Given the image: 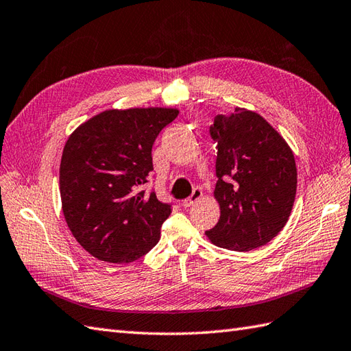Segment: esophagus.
I'll list each match as a JSON object with an SVG mask.
<instances>
[{
    "instance_id": "obj_1",
    "label": "esophagus",
    "mask_w": 351,
    "mask_h": 351,
    "mask_svg": "<svg viewBox=\"0 0 351 351\" xmlns=\"http://www.w3.org/2000/svg\"><path fill=\"white\" fill-rule=\"evenodd\" d=\"M202 195H203V193H202V190H200V189H194L193 194L190 195L189 199H185V200L182 202V205H184L185 208H189V206L194 205L195 202H199V200L202 199Z\"/></svg>"
}]
</instances>
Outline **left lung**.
<instances>
[{"label": "left lung", "instance_id": "obj_1", "mask_svg": "<svg viewBox=\"0 0 351 351\" xmlns=\"http://www.w3.org/2000/svg\"><path fill=\"white\" fill-rule=\"evenodd\" d=\"M210 136L218 142L214 197L219 219L206 238L239 252L263 247L284 229L295 203L293 151L262 115L245 108L217 115Z\"/></svg>", "mask_w": 351, "mask_h": 351}]
</instances>
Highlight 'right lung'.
I'll return each mask as SVG.
<instances>
[{
    "mask_svg": "<svg viewBox=\"0 0 351 351\" xmlns=\"http://www.w3.org/2000/svg\"><path fill=\"white\" fill-rule=\"evenodd\" d=\"M176 108L108 109L82 122L64 145L60 193L65 223L93 257L132 263L160 241L172 213L156 193L145 195L152 145Z\"/></svg>",
    "mask_w": 351,
    "mask_h": 351,
    "instance_id": "obj_1",
    "label": "right lung"
}]
</instances>
